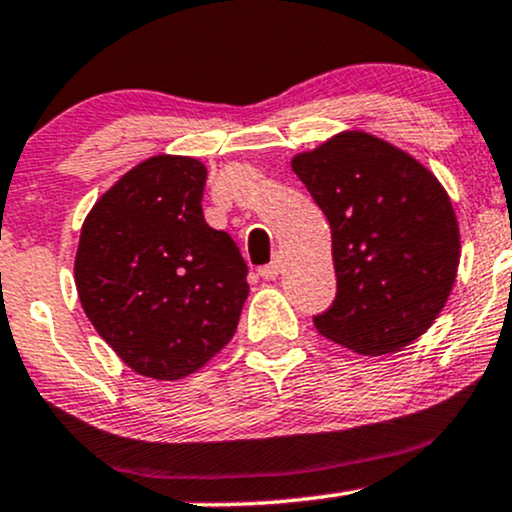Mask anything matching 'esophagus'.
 I'll list each match as a JSON object with an SVG mask.
<instances>
[{
  "label": "esophagus",
  "instance_id": "1",
  "mask_svg": "<svg viewBox=\"0 0 512 512\" xmlns=\"http://www.w3.org/2000/svg\"><path fill=\"white\" fill-rule=\"evenodd\" d=\"M278 273H280V261H278V258H276V261H271V263H266V266L258 268V276H261L263 280L278 278Z\"/></svg>",
  "mask_w": 512,
  "mask_h": 512
}]
</instances>
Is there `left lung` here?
<instances>
[{
    "label": "left lung",
    "mask_w": 512,
    "mask_h": 512,
    "mask_svg": "<svg viewBox=\"0 0 512 512\" xmlns=\"http://www.w3.org/2000/svg\"><path fill=\"white\" fill-rule=\"evenodd\" d=\"M332 227L337 298L317 332L359 354H393L437 320L459 266L447 192L400 148L346 131L293 158Z\"/></svg>",
    "instance_id": "8db88e82"
}]
</instances>
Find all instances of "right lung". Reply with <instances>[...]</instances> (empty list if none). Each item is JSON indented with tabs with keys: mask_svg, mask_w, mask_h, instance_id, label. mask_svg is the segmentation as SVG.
Segmentation results:
<instances>
[{
	"mask_svg": "<svg viewBox=\"0 0 512 512\" xmlns=\"http://www.w3.org/2000/svg\"><path fill=\"white\" fill-rule=\"evenodd\" d=\"M205 180L195 158H148L82 224V310L141 376L175 381L205 366L234 337L249 295L239 246L205 222Z\"/></svg>",
	"mask_w": 512,
	"mask_h": 512,
	"instance_id": "add662e5",
	"label": "right lung"
}]
</instances>
